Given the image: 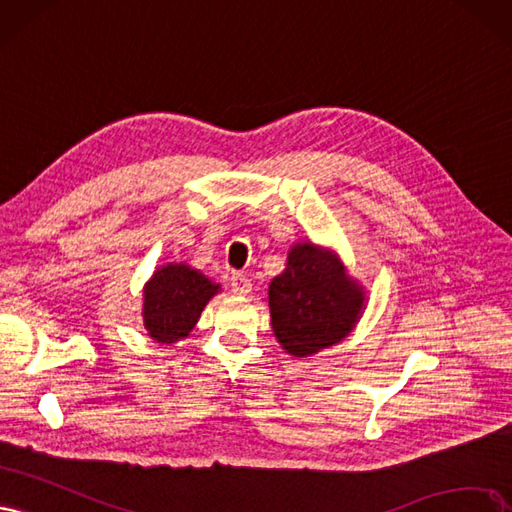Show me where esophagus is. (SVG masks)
Wrapping results in <instances>:
<instances>
[{"label": "esophagus", "instance_id": "1", "mask_svg": "<svg viewBox=\"0 0 512 512\" xmlns=\"http://www.w3.org/2000/svg\"><path fill=\"white\" fill-rule=\"evenodd\" d=\"M232 291L236 293V295H251V291H253V283H251V278H246L244 274H232Z\"/></svg>", "mask_w": 512, "mask_h": 512}]
</instances>
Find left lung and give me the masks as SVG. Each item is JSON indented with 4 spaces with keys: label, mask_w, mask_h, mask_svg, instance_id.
Masks as SVG:
<instances>
[{
    "label": "left lung",
    "mask_w": 512,
    "mask_h": 512,
    "mask_svg": "<svg viewBox=\"0 0 512 512\" xmlns=\"http://www.w3.org/2000/svg\"><path fill=\"white\" fill-rule=\"evenodd\" d=\"M364 285L334 249L295 242L285 270L272 278L268 304L278 344L293 357H310L349 336L366 310Z\"/></svg>",
    "instance_id": "left-lung-1"
}]
</instances>
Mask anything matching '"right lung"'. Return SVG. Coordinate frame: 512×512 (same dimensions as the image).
I'll return each mask as SVG.
<instances>
[{"instance_id": "add662e5", "label": "right lung", "mask_w": 512, "mask_h": 512, "mask_svg": "<svg viewBox=\"0 0 512 512\" xmlns=\"http://www.w3.org/2000/svg\"><path fill=\"white\" fill-rule=\"evenodd\" d=\"M221 285L189 263H166L146 280L142 289V321L146 334L159 344L185 340L200 321L206 304Z\"/></svg>"}]
</instances>
